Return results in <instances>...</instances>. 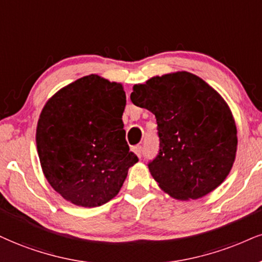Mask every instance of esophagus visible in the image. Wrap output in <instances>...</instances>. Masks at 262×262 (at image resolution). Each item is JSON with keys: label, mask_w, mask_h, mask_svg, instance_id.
I'll return each instance as SVG.
<instances>
[{"label": "esophagus", "mask_w": 262, "mask_h": 262, "mask_svg": "<svg viewBox=\"0 0 262 262\" xmlns=\"http://www.w3.org/2000/svg\"><path fill=\"white\" fill-rule=\"evenodd\" d=\"M134 151L137 154V157L141 158V156H142V146L134 147Z\"/></svg>", "instance_id": "esophagus-1"}]
</instances>
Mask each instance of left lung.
Returning a JSON list of instances; mask_svg holds the SVG:
<instances>
[{"label": "left lung", "instance_id": "left-lung-1", "mask_svg": "<svg viewBox=\"0 0 262 262\" xmlns=\"http://www.w3.org/2000/svg\"><path fill=\"white\" fill-rule=\"evenodd\" d=\"M130 98L156 115L160 149L148 167L164 192L179 200L199 199L224 182L238 140L220 93L194 74L177 72L135 85Z\"/></svg>", "mask_w": 262, "mask_h": 262}]
</instances>
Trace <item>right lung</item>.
<instances>
[{
    "label": "right lung",
    "mask_w": 262,
    "mask_h": 262,
    "mask_svg": "<svg viewBox=\"0 0 262 262\" xmlns=\"http://www.w3.org/2000/svg\"><path fill=\"white\" fill-rule=\"evenodd\" d=\"M121 83L91 74L51 97L38 118L43 175L64 199L95 208L114 198L138 161L125 140Z\"/></svg>",
    "instance_id": "right-lung-1"
}]
</instances>
